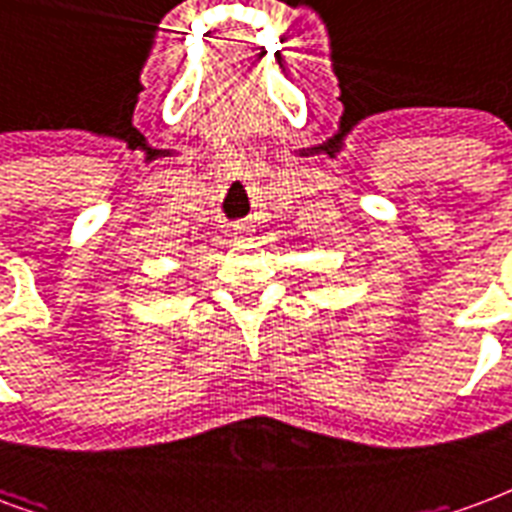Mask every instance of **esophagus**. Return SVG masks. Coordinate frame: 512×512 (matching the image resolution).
<instances>
[{
    "instance_id": "34e87169",
    "label": "esophagus",
    "mask_w": 512,
    "mask_h": 512,
    "mask_svg": "<svg viewBox=\"0 0 512 512\" xmlns=\"http://www.w3.org/2000/svg\"><path fill=\"white\" fill-rule=\"evenodd\" d=\"M242 234H248V226H245V224L234 226V237H242Z\"/></svg>"
}]
</instances>
